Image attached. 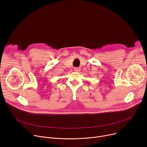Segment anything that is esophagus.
I'll use <instances>...</instances> for the list:
<instances>
[{
    "instance_id": "obj_1",
    "label": "esophagus",
    "mask_w": 147,
    "mask_h": 147,
    "mask_svg": "<svg viewBox=\"0 0 147 147\" xmlns=\"http://www.w3.org/2000/svg\"><path fill=\"white\" fill-rule=\"evenodd\" d=\"M80 70H81V69H80V68H79V67H76V68H74V71L75 72H79V71H80Z\"/></svg>"
}]
</instances>
